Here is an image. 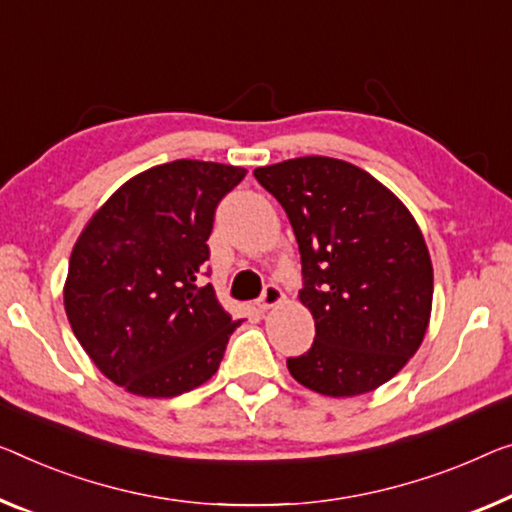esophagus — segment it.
<instances>
[{
    "mask_svg": "<svg viewBox=\"0 0 512 512\" xmlns=\"http://www.w3.org/2000/svg\"><path fill=\"white\" fill-rule=\"evenodd\" d=\"M282 299H285V296H282V289L278 285H273V282H269V285L264 287L262 296L257 299V305L262 310H269V308H273V305H278Z\"/></svg>",
    "mask_w": 512,
    "mask_h": 512,
    "instance_id": "esophagus-1",
    "label": "esophagus"
}]
</instances>
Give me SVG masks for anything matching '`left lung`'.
Wrapping results in <instances>:
<instances>
[{"label": "left lung", "mask_w": 512, "mask_h": 512, "mask_svg": "<svg viewBox=\"0 0 512 512\" xmlns=\"http://www.w3.org/2000/svg\"><path fill=\"white\" fill-rule=\"evenodd\" d=\"M253 174L292 223L299 299L315 319V342L287 358L289 372L331 398L375 391L416 354L430 322L432 262L414 216L338 158H292Z\"/></svg>", "instance_id": "left-lung-1"}]
</instances>
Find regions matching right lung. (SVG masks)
<instances>
[{
	"label": "right lung",
	"instance_id": "right-lung-1",
	"mask_svg": "<svg viewBox=\"0 0 512 512\" xmlns=\"http://www.w3.org/2000/svg\"><path fill=\"white\" fill-rule=\"evenodd\" d=\"M243 167L172 160L126 181L75 243L64 287L71 329L96 368L142 398L216 375L241 322L202 285L213 216Z\"/></svg>",
	"mask_w": 512,
	"mask_h": 512
}]
</instances>
